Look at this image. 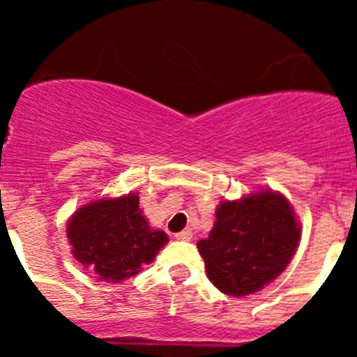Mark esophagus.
Wrapping results in <instances>:
<instances>
[{
    "mask_svg": "<svg viewBox=\"0 0 357 357\" xmlns=\"http://www.w3.org/2000/svg\"><path fill=\"white\" fill-rule=\"evenodd\" d=\"M175 238L178 239V241H191V239H193V232H191V230H182V232L175 234Z\"/></svg>",
    "mask_w": 357,
    "mask_h": 357,
    "instance_id": "esophagus-1",
    "label": "esophagus"
}]
</instances>
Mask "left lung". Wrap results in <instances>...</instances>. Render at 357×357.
I'll list each match as a JSON object with an SVG mask.
<instances>
[{
	"instance_id": "left-lung-1",
	"label": "left lung",
	"mask_w": 357,
	"mask_h": 357,
	"mask_svg": "<svg viewBox=\"0 0 357 357\" xmlns=\"http://www.w3.org/2000/svg\"><path fill=\"white\" fill-rule=\"evenodd\" d=\"M301 241V225L280 193L264 189L223 200L209 238L197 243L207 277L230 296L263 289L284 272Z\"/></svg>"
}]
</instances>
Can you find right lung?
Masks as SVG:
<instances>
[{
  "label": "right lung",
  "mask_w": 357,
  "mask_h": 357,
  "mask_svg": "<svg viewBox=\"0 0 357 357\" xmlns=\"http://www.w3.org/2000/svg\"><path fill=\"white\" fill-rule=\"evenodd\" d=\"M68 238L78 263L98 280L119 282L143 270L168 243L164 230H153L139 209L137 195L100 198L80 207L68 222Z\"/></svg>",
  "instance_id": "add662e5"
}]
</instances>
